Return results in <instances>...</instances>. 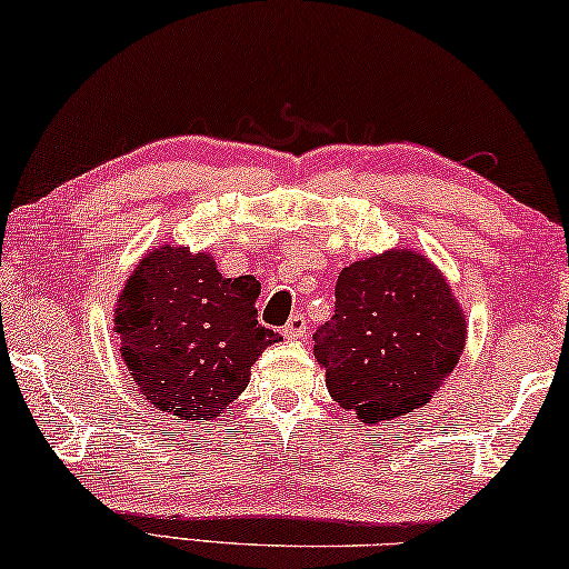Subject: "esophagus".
Here are the masks:
<instances>
[{"mask_svg":"<svg viewBox=\"0 0 569 569\" xmlns=\"http://www.w3.org/2000/svg\"><path fill=\"white\" fill-rule=\"evenodd\" d=\"M284 337H287V340H305V337H307V320L302 315L290 317V322L284 325Z\"/></svg>","mask_w":569,"mask_h":569,"instance_id":"obj_1","label":"esophagus"}]
</instances>
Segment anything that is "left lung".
<instances>
[{"label":"left lung","instance_id":"left-lung-1","mask_svg":"<svg viewBox=\"0 0 569 569\" xmlns=\"http://www.w3.org/2000/svg\"><path fill=\"white\" fill-rule=\"evenodd\" d=\"M335 317L312 335L332 400L365 425L425 407L455 372L467 320L430 257L392 247L345 267Z\"/></svg>","mask_w":569,"mask_h":569}]
</instances>
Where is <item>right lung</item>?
Here are the masks:
<instances>
[{"label":"right lung","instance_id":"obj_1","mask_svg":"<svg viewBox=\"0 0 569 569\" xmlns=\"http://www.w3.org/2000/svg\"><path fill=\"white\" fill-rule=\"evenodd\" d=\"M257 279L222 277L214 257L182 244L149 249L114 305L119 355L137 392L179 420H214L244 392L264 347Z\"/></svg>","mask_w":569,"mask_h":569}]
</instances>
